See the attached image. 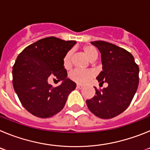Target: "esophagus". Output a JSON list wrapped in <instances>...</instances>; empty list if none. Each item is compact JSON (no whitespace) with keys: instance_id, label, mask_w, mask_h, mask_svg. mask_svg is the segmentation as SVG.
<instances>
[{"instance_id":"34e87169","label":"esophagus","mask_w":150,"mask_h":150,"mask_svg":"<svg viewBox=\"0 0 150 150\" xmlns=\"http://www.w3.org/2000/svg\"><path fill=\"white\" fill-rule=\"evenodd\" d=\"M76 87H77L78 88H79V89H81V88H83V86H82V85H80V84H77V85H76Z\"/></svg>"}]
</instances>
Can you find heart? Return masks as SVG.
I'll return each mask as SVG.
<instances>
[{
  "label": "heart",
  "instance_id": "b5f03b06",
  "mask_svg": "<svg viewBox=\"0 0 150 150\" xmlns=\"http://www.w3.org/2000/svg\"><path fill=\"white\" fill-rule=\"evenodd\" d=\"M84 52L87 55L90 60L93 59L94 57L98 56V52L92 46H86L83 49ZM71 56H72V51H68L64 57L63 64L65 68H69L71 64ZM94 71L91 70H80L76 69L70 74V78L73 81L76 82L80 84H85L94 76Z\"/></svg>",
  "mask_w": 150,
  "mask_h": 150
}]
</instances>
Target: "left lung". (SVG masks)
<instances>
[{
	"instance_id": "1",
	"label": "left lung",
	"mask_w": 150,
	"mask_h": 150,
	"mask_svg": "<svg viewBox=\"0 0 150 150\" xmlns=\"http://www.w3.org/2000/svg\"><path fill=\"white\" fill-rule=\"evenodd\" d=\"M100 52L102 71L97 76L108 86L86 100L88 109L100 119H111L128 108L139 84V67L127 50L105 41L91 42Z\"/></svg>"
}]
</instances>
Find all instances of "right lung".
Wrapping results in <instances>:
<instances>
[{"label": "right lung", "instance_id": "add662e5", "mask_svg": "<svg viewBox=\"0 0 150 150\" xmlns=\"http://www.w3.org/2000/svg\"><path fill=\"white\" fill-rule=\"evenodd\" d=\"M50 37L27 46L17 57L13 67V84L19 100L29 112L40 118H49L64 108L76 83L67 78L64 57L76 44ZM51 78L62 81L52 88Z\"/></svg>", "mask_w": 150, "mask_h": 150}]
</instances>
